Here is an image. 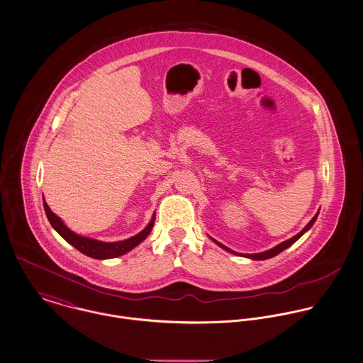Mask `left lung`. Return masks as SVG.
<instances>
[{"label":"left lung","instance_id":"8db88e82","mask_svg":"<svg viewBox=\"0 0 363 363\" xmlns=\"http://www.w3.org/2000/svg\"><path fill=\"white\" fill-rule=\"evenodd\" d=\"M318 214L319 213H316L315 214V217L309 221V224L299 233V234H296L295 237H292L291 240H288V241H284L280 245H277V246H274L273 249H270V250H266V252H262V253H255V255H246V257H250V259H255V260H264V259H270V257H273V256H276V255H279V253H281L284 249H286V247H289L292 243H295V242L298 241L312 225H313V223L316 221V218H318ZM217 245H220L223 249H225V250H228V252H231V253H235L234 250H231V249H228L227 246H224V245H221L220 242L214 241ZM235 255H238V253H235Z\"/></svg>","mask_w":363,"mask_h":363}]
</instances>
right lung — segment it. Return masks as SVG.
<instances>
[{
  "label": "right lung",
  "mask_w": 363,
  "mask_h": 363,
  "mask_svg": "<svg viewBox=\"0 0 363 363\" xmlns=\"http://www.w3.org/2000/svg\"><path fill=\"white\" fill-rule=\"evenodd\" d=\"M44 204V211L45 216L50 221V224L52 225V228L65 240L68 243H71L74 247H77L79 252L86 256H90L93 259H111V257H117L121 256L123 253L129 252L130 249H133L136 245H139L140 242L145 241L147 238V235L150 234L153 224H155V216L152 218V221L149 223V225L139 233L138 235L120 242H101L91 240V238H84L81 235H77L75 233H72L71 230H68V227L50 210V207L47 206L45 201H43Z\"/></svg>",
  "instance_id": "obj_1"
}]
</instances>
